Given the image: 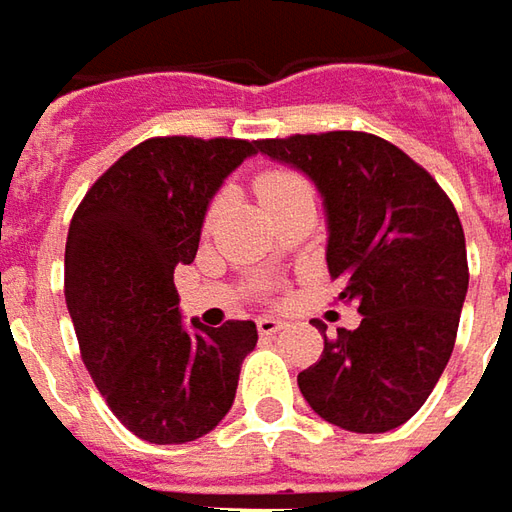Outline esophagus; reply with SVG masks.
I'll use <instances>...</instances> for the list:
<instances>
[{
    "instance_id": "1",
    "label": "esophagus",
    "mask_w": 512,
    "mask_h": 512,
    "mask_svg": "<svg viewBox=\"0 0 512 512\" xmlns=\"http://www.w3.org/2000/svg\"><path fill=\"white\" fill-rule=\"evenodd\" d=\"M256 329H259L262 335H276L279 329H284V321L276 318V315H259V318H256Z\"/></svg>"
}]
</instances>
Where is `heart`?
<instances>
[{
  "mask_svg": "<svg viewBox=\"0 0 512 512\" xmlns=\"http://www.w3.org/2000/svg\"><path fill=\"white\" fill-rule=\"evenodd\" d=\"M298 188H307V183H304L298 174H293V171H284V168H276V171H264L262 177L256 180V194H259L262 205L279 200V197H284V194H293V191H298ZM216 211H219V200H216L214 205L208 208V216H205V228H211Z\"/></svg>",
  "mask_w": 512,
  "mask_h": 512,
  "instance_id": "1",
  "label": "heart"
}]
</instances>
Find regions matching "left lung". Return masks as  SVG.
<instances>
[{
  "label": "left lung",
  "instance_id": "8db88e82",
  "mask_svg": "<svg viewBox=\"0 0 512 512\" xmlns=\"http://www.w3.org/2000/svg\"><path fill=\"white\" fill-rule=\"evenodd\" d=\"M256 152L310 177L327 214V267L358 329L324 335L298 389L327 423L383 434L411 420L454 352L468 293L465 233L437 180L366 132L256 140ZM315 324V321H312ZM318 332L327 327L318 321Z\"/></svg>",
  "mask_w": 512,
  "mask_h": 512
}]
</instances>
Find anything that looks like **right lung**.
Listing matches in <instances>:
<instances>
[{
  "mask_svg": "<svg viewBox=\"0 0 512 512\" xmlns=\"http://www.w3.org/2000/svg\"><path fill=\"white\" fill-rule=\"evenodd\" d=\"M256 140L152 137L95 180L72 216L64 298L81 358L135 437L183 445L231 411L253 321L185 327L174 267L200 248L205 211Z\"/></svg>",
  "mask_w": 512,
  "mask_h": 512,
  "instance_id": "right-lung-1",
  "label": "right lung"
}]
</instances>
